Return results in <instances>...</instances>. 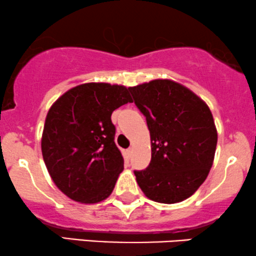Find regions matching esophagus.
Wrapping results in <instances>:
<instances>
[{"label":"esophagus","mask_w":256,"mask_h":256,"mask_svg":"<svg viewBox=\"0 0 256 256\" xmlns=\"http://www.w3.org/2000/svg\"><path fill=\"white\" fill-rule=\"evenodd\" d=\"M132 151H134V148H128V154H132Z\"/></svg>","instance_id":"34e87169"}]
</instances>
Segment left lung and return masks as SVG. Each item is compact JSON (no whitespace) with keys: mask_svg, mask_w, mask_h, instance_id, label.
Returning a JSON list of instances; mask_svg holds the SVG:
<instances>
[{"mask_svg":"<svg viewBox=\"0 0 256 256\" xmlns=\"http://www.w3.org/2000/svg\"><path fill=\"white\" fill-rule=\"evenodd\" d=\"M146 118L151 162L134 171L142 192L154 202H182L212 169L218 131L208 105L186 86L168 79L128 87Z\"/></svg>","mask_w":256,"mask_h":256,"instance_id":"left-lung-1","label":"left lung"}]
</instances>
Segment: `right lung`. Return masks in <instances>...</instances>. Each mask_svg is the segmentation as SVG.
Segmentation results:
<instances>
[{
	"label": "right lung",
	"mask_w": 256,
	"mask_h": 256,
	"mask_svg": "<svg viewBox=\"0 0 256 256\" xmlns=\"http://www.w3.org/2000/svg\"><path fill=\"white\" fill-rule=\"evenodd\" d=\"M132 102L122 85L87 82L64 93L47 113L41 139L44 164L70 200L98 203L111 195L124 158L111 114Z\"/></svg>",
	"instance_id": "obj_1"
}]
</instances>
